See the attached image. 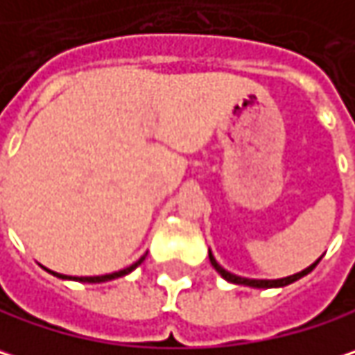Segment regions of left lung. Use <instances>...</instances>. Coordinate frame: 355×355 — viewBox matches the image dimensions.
Segmentation results:
<instances>
[{"instance_id":"1","label":"left lung","mask_w":355,"mask_h":355,"mask_svg":"<svg viewBox=\"0 0 355 355\" xmlns=\"http://www.w3.org/2000/svg\"><path fill=\"white\" fill-rule=\"evenodd\" d=\"M321 259H317L315 263L311 266H307L305 270H301V272H297V275H291V277H285V279H277V281H263V279H244V277H236V275H232V272H228L226 268H222V266L216 263V259L212 257V252H210V263L214 266L216 270L226 279V281H230V283H236V285H248V287H257V289H270V287H285V285H291L295 281H299L301 277H305V275H309L313 268L317 266Z\"/></svg>"}]
</instances>
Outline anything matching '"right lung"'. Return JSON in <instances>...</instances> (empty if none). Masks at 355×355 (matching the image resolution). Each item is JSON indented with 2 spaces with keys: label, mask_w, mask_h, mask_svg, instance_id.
Instances as JSON below:
<instances>
[{
  "label": "right lung",
  "mask_w": 355,
  "mask_h": 355,
  "mask_svg": "<svg viewBox=\"0 0 355 355\" xmlns=\"http://www.w3.org/2000/svg\"><path fill=\"white\" fill-rule=\"evenodd\" d=\"M145 261V257H141L137 263H133L131 266H127V268H123V270H119V272H111V275H103V277H66V275H60V272H52V275H56V277H60V279H74V281H80V283H105V281H111V279H116V277H123V275H127V272H131L133 268H137Z\"/></svg>",
  "instance_id": "add662e5"
}]
</instances>
